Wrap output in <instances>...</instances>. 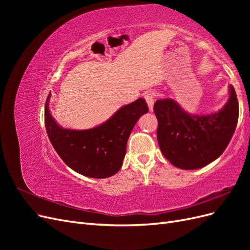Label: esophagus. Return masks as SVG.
<instances>
[{
  "mask_svg": "<svg viewBox=\"0 0 250 250\" xmlns=\"http://www.w3.org/2000/svg\"><path fill=\"white\" fill-rule=\"evenodd\" d=\"M156 94L154 92H148L145 94V100L148 104V107L150 111H153V105H154V98Z\"/></svg>",
  "mask_w": 250,
  "mask_h": 250,
  "instance_id": "esophagus-1",
  "label": "esophagus"
}]
</instances>
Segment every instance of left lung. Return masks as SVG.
<instances>
[{"label":"left lung","mask_w":250,"mask_h":250,"mask_svg":"<svg viewBox=\"0 0 250 250\" xmlns=\"http://www.w3.org/2000/svg\"><path fill=\"white\" fill-rule=\"evenodd\" d=\"M154 112L164 156L179 169L195 170L224 152L236 130L239 103L233 86L229 85V100L219 111L192 115L173 99H161L154 103Z\"/></svg>","instance_id":"obj_1"}]
</instances>
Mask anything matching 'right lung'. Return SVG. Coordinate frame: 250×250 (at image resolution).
<instances>
[{
    "mask_svg": "<svg viewBox=\"0 0 250 250\" xmlns=\"http://www.w3.org/2000/svg\"><path fill=\"white\" fill-rule=\"evenodd\" d=\"M49 94L44 105V124L50 142L66 166L87 177H110L121 169L128 138L138 120L148 112L140 98L121 107L103 124L85 130L60 127L49 110Z\"/></svg>",
    "mask_w": 250,
    "mask_h": 250,
    "instance_id": "obj_1",
    "label": "right lung"
}]
</instances>
